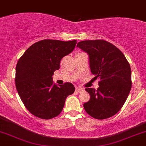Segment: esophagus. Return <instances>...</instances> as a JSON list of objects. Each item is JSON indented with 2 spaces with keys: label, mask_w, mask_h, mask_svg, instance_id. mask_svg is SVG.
Masks as SVG:
<instances>
[{
  "label": "esophagus",
  "mask_w": 146,
  "mask_h": 146,
  "mask_svg": "<svg viewBox=\"0 0 146 146\" xmlns=\"http://www.w3.org/2000/svg\"><path fill=\"white\" fill-rule=\"evenodd\" d=\"M76 92H78L80 93V92H82L84 90L82 88H80V87H76Z\"/></svg>",
  "instance_id": "34e87169"
}]
</instances>
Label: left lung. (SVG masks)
<instances>
[{
  "label": "left lung",
  "mask_w": 146,
  "mask_h": 146,
  "mask_svg": "<svg viewBox=\"0 0 146 146\" xmlns=\"http://www.w3.org/2000/svg\"><path fill=\"white\" fill-rule=\"evenodd\" d=\"M77 47L88 54L92 73L100 80L97 90L85 89L90 99L84 108L95 119L112 117L123 106L131 90L129 64L117 47L104 40L81 41Z\"/></svg>",
  "instance_id": "8db88e82"
}]
</instances>
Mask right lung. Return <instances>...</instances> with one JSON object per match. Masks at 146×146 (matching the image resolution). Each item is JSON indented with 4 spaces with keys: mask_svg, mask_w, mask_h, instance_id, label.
Returning a JSON list of instances; mask_svg holds the SVG:
<instances>
[{
    "mask_svg": "<svg viewBox=\"0 0 146 146\" xmlns=\"http://www.w3.org/2000/svg\"><path fill=\"white\" fill-rule=\"evenodd\" d=\"M77 41L42 40L33 44L16 66L15 85L21 100L31 114L41 119L56 117L75 87L70 82L53 84L54 72L64 56L73 52Z\"/></svg>",
    "mask_w": 146,
    "mask_h": 146,
    "instance_id": "right-lung-1",
    "label": "right lung"
}]
</instances>
